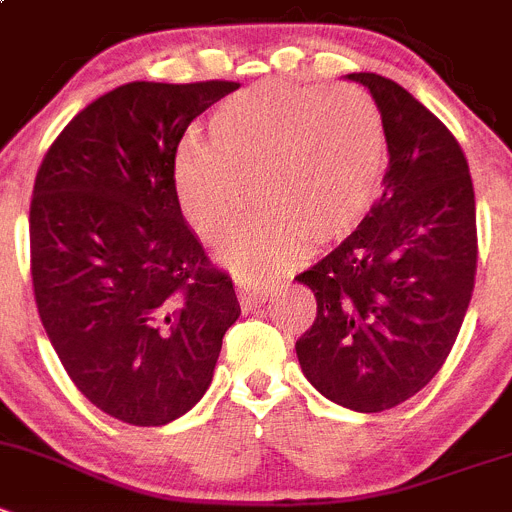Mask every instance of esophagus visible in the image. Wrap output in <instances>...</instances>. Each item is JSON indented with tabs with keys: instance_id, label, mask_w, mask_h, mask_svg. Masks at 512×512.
<instances>
[{
	"instance_id": "34e87169",
	"label": "esophagus",
	"mask_w": 512,
	"mask_h": 512,
	"mask_svg": "<svg viewBox=\"0 0 512 512\" xmlns=\"http://www.w3.org/2000/svg\"><path fill=\"white\" fill-rule=\"evenodd\" d=\"M274 292V287H266V284H251V281H238V299L246 309L261 307V304L269 299V294Z\"/></svg>"
}]
</instances>
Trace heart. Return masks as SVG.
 Returning a JSON list of instances; mask_svg holds the SVG:
<instances>
[{
  "label": "heart",
  "mask_w": 512,
  "mask_h": 512,
  "mask_svg": "<svg viewBox=\"0 0 512 512\" xmlns=\"http://www.w3.org/2000/svg\"><path fill=\"white\" fill-rule=\"evenodd\" d=\"M210 131L213 142L190 137L177 149V198L195 233L218 246L256 192L264 210L225 253L248 279H271L314 241L348 236L386 175V124L358 86L261 83L225 98Z\"/></svg>",
  "instance_id": "obj_1"
}]
</instances>
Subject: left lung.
Segmentation results:
<instances>
[{"label":"left lung","mask_w":512,"mask_h":512,"mask_svg":"<svg viewBox=\"0 0 512 512\" xmlns=\"http://www.w3.org/2000/svg\"><path fill=\"white\" fill-rule=\"evenodd\" d=\"M348 78L381 109L388 170L363 223L297 276L317 317L294 348L322 396L378 414L416 396L457 340L475 289V187L459 142L424 103L383 75Z\"/></svg>","instance_id":"obj_1"}]
</instances>
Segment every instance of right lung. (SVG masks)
I'll list each match as a JSON object with an SVG mask.
<instances>
[{
    "label": "right lung",
    "instance_id": "obj_1",
    "mask_svg": "<svg viewBox=\"0 0 512 512\" xmlns=\"http://www.w3.org/2000/svg\"><path fill=\"white\" fill-rule=\"evenodd\" d=\"M236 88L126 83L73 116L37 170L30 269L42 327L75 388L124 424L187 414L241 314L175 187L190 121Z\"/></svg>",
    "mask_w": 512,
    "mask_h": 512
}]
</instances>
